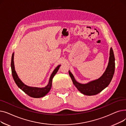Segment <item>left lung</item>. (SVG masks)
<instances>
[{"instance_id": "left-lung-1", "label": "left lung", "mask_w": 126, "mask_h": 126, "mask_svg": "<svg viewBox=\"0 0 126 126\" xmlns=\"http://www.w3.org/2000/svg\"><path fill=\"white\" fill-rule=\"evenodd\" d=\"M114 70L115 58L113 49L111 47L107 67L103 75L100 78L86 84H81L75 80L73 75L69 70V75L74 85L79 91L84 95H94L100 93L108 86L113 78Z\"/></svg>"}]
</instances>
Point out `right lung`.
<instances>
[{
	"label": "right lung",
	"instance_id": "right-lung-1",
	"mask_svg": "<svg viewBox=\"0 0 126 126\" xmlns=\"http://www.w3.org/2000/svg\"><path fill=\"white\" fill-rule=\"evenodd\" d=\"M14 52L13 53L12 56V60H11V69L13 78L14 79V80L16 83L18 87L21 89L23 91H24L26 94H27L31 97L34 98H40L44 96L46 94H48V92L50 91L51 86H52V79L56 74L57 71H58L60 65H58V66L53 71L52 73L51 74L48 83L47 85L45 87L39 88V87H30L24 84L20 79L16 73L14 67Z\"/></svg>",
	"mask_w": 126,
	"mask_h": 126
}]
</instances>
